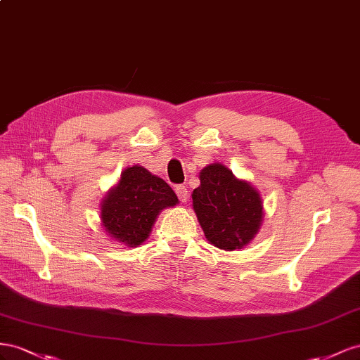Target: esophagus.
Instances as JSON below:
<instances>
[{
	"instance_id": "34e87169",
	"label": "esophagus",
	"mask_w": 360,
	"mask_h": 360,
	"mask_svg": "<svg viewBox=\"0 0 360 360\" xmlns=\"http://www.w3.org/2000/svg\"><path fill=\"white\" fill-rule=\"evenodd\" d=\"M174 191H176L181 202H187L188 200V191H187L186 186H178L176 188H174Z\"/></svg>"
}]
</instances>
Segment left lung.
I'll use <instances>...</instances> for the list:
<instances>
[{
    "label": "left lung",
    "instance_id": "left-lung-1",
    "mask_svg": "<svg viewBox=\"0 0 360 360\" xmlns=\"http://www.w3.org/2000/svg\"><path fill=\"white\" fill-rule=\"evenodd\" d=\"M199 179L191 198L205 237L223 250L243 249L258 233L264 219L259 193L219 162L202 169Z\"/></svg>",
    "mask_w": 360,
    "mask_h": 360
}]
</instances>
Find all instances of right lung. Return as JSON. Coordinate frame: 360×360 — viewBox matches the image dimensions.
Wrapping results in <instances>:
<instances>
[{
  "instance_id": "right-lung-1",
  "label": "right lung",
  "mask_w": 360,
  "mask_h": 360,
  "mask_svg": "<svg viewBox=\"0 0 360 360\" xmlns=\"http://www.w3.org/2000/svg\"><path fill=\"white\" fill-rule=\"evenodd\" d=\"M179 203L166 181L145 167L132 166L122 172L120 181L101 203V221L108 237L128 248L146 241L158 214Z\"/></svg>"
}]
</instances>
